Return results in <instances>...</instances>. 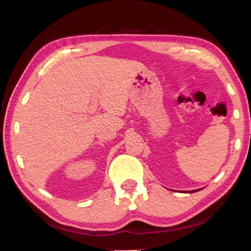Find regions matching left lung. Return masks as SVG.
Masks as SVG:
<instances>
[{
	"mask_svg": "<svg viewBox=\"0 0 251 251\" xmlns=\"http://www.w3.org/2000/svg\"><path fill=\"white\" fill-rule=\"evenodd\" d=\"M193 192L195 193V192H198V191H193ZM193 192H189V193H193Z\"/></svg>",
	"mask_w": 251,
	"mask_h": 251,
	"instance_id": "obj_1",
	"label": "left lung"
}]
</instances>
